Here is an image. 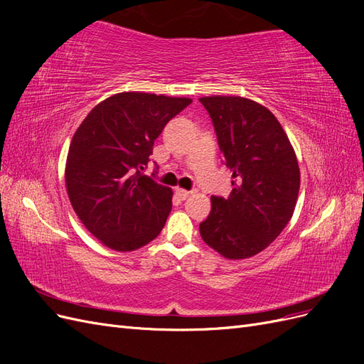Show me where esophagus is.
Here are the masks:
<instances>
[{
	"mask_svg": "<svg viewBox=\"0 0 364 364\" xmlns=\"http://www.w3.org/2000/svg\"><path fill=\"white\" fill-rule=\"evenodd\" d=\"M191 193L190 191H186V190H182V188H176V196L179 197L181 200H185L186 197H188Z\"/></svg>",
	"mask_w": 364,
	"mask_h": 364,
	"instance_id": "1",
	"label": "esophagus"
}]
</instances>
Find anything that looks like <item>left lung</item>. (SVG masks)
I'll return each mask as SVG.
<instances>
[{
    "label": "left lung",
    "instance_id": "1",
    "mask_svg": "<svg viewBox=\"0 0 364 364\" xmlns=\"http://www.w3.org/2000/svg\"><path fill=\"white\" fill-rule=\"evenodd\" d=\"M199 102L213 119L234 179L228 199L211 197L200 235L225 258L245 259L266 249L290 222L299 194V165L287 134L267 107L235 95Z\"/></svg>",
    "mask_w": 364,
    "mask_h": 364
}]
</instances>
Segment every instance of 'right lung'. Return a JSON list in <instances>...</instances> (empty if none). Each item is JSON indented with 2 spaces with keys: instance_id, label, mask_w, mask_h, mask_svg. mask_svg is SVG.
<instances>
[{
  "instance_id": "right-lung-1",
  "label": "right lung",
  "mask_w": 364,
  "mask_h": 364,
  "mask_svg": "<svg viewBox=\"0 0 364 364\" xmlns=\"http://www.w3.org/2000/svg\"><path fill=\"white\" fill-rule=\"evenodd\" d=\"M193 100L119 92L98 103L75 130L65 182L77 217L118 252L155 240L171 211L173 191L142 174L165 124Z\"/></svg>"
}]
</instances>
